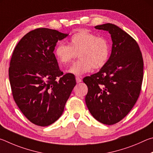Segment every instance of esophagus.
<instances>
[{"instance_id": "obj_1", "label": "esophagus", "mask_w": 153, "mask_h": 153, "mask_svg": "<svg viewBox=\"0 0 153 153\" xmlns=\"http://www.w3.org/2000/svg\"><path fill=\"white\" fill-rule=\"evenodd\" d=\"M76 81L77 83H79V82H81L82 81L81 77V76H76Z\"/></svg>"}]
</instances>
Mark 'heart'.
I'll return each instance as SVG.
<instances>
[{
	"label": "heart",
	"mask_w": 153,
	"mask_h": 153,
	"mask_svg": "<svg viewBox=\"0 0 153 153\" xmlns=\"http://www.w3.org/2000/svg\"><path fill=\"white\" fill-rule=\"evenodd\" d=\"M54 53L58 61L62 64L71 63L79 54L80 60L76 62L67 72L82 75L105 65L110 56V46L106 39L97 37L86 30L74 33L69 45L59 43Z\"/></svg>",
	"instance_id": "1"
}]
</instances>
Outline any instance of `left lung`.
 Listing matches in <instances>:
<instances>
[{
	"instance_id": "obj_1",
	"label": "left lung",
	"mask_w": 153,
	"mask_h": 153,
	"mask_svg": "<svg viewBox=\"0 0 153 153\" xmlns=\"http://www.w3.org/2000/svg\"><path fill=\"white\" fill-rule=\"evenodd\" d=\"M95 29L111 34V53L107 64L97 73L86 76L85 102L95 119L106 125L119 122L137 101L143 79V59L136 40L111 23Z\"/></svg>"
}]
</instances>
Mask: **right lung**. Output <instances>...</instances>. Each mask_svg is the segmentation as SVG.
<instances>
[{
    "instance_id": "right-lung-1",
    "label": "right lung",
    "mask_w": 153,
    "mask_h": 153,
    "mask_svg": "<svg viewBox=\"0 0 153 153\" xmlns=\"http://www.w3.org/2000/svg\"><path fill=\"white\" fill-rule=\"evenodd\" d=\"M68 36L55 29L38 28L25 35L16 45L9 76L13 97L27 118L48 126L62 114L76 85L74 75L63 74L53 50Z\"/></svg>"
}]
</instances>
